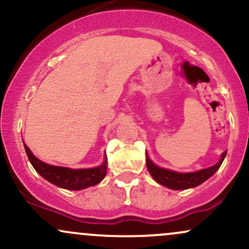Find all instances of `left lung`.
Segmentation results:
<instances>
[{"mask_svg":"<svg viewBox=\"0 0 249 249\" xmlns=\"http://www.w3.org/2000/svg\"><path fill=\"white\" fill-rule=\"evenodd\" d=\"M226 154H227V151H225V152L221 154L220 160L216 162L215 165H213V166L196 171V172L181 173L177 172V171L168 170V168L157 166V165L151 160L146 152V166L151 177H152L158 184H160L162 186L167 188H171V190H187V188L199 186L200 184H202V182L206 181L207 179H210L211 177L219 170V167L221 166Z\"/></svg>","mask_w":249,"mask_h":249,"instance_id":"left-lung-1","label":"left lung"}]
</instances>
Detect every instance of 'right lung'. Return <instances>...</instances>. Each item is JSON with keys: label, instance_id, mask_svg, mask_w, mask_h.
<instances>
[{"label": "right lung", "instance_id": "obj_1", "mask_svg": "<svg viewBox=\"0 0 249 249\" xmlns=\"http://www.w3.org/2000/svg\"><path fill=\"white\" fill-rule=\"evenodd\" d=\"M24 144V142H23ZM25 152L28 159L31 162L36 172L43 177L45 180L53 184L55 186L71 191H79L84 188L95 186L99 184L104 177L107 176V159L104 157V161L99 166L92 168H69L63 166H55V165L45 164L34 156L30 148L24 144Z\"/></svg>", "mask_w": 249, "mask_h": 249}]
</instances>
